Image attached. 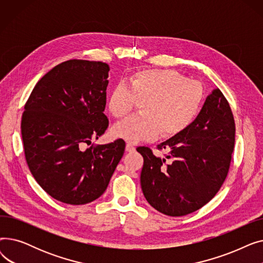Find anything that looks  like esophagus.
<instances>
[{"label": "esophagus", "instance_id": "obj_1", "mask_svg": "<svg viewBox=\"0 0 263 263\" xmlns=\"http://www.w3.org/2000/svg\"><path fill=\"white\" fill-rule=\"evenodd\" d=\"M134 149H135V147L132 143H127V145H126V150L127 151H133Z\"/></svg>", "mask_w": 263, "mask_h": 263}]
</instances>
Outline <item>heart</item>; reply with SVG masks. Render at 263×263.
Listing matches in <instances>:
<instances>
[{
    "instance_id": "1",
    "label": "heart",
    "mask_w": 263,
    "mask_h": 263,
    "mask_svg": "<svg viewBox=\"0 0 263 263\" xmlns=\"http://www.w3.org/2000/svg\"><path fill=\"white\" fill-rule=\"evenodd\" d=\"M142 114L116 123L113 134L129 143L153 140L159 134L173 137L189 129L198 117L204 89L197 80L186 79L171 69H145L118 82L108 96L107 107L114 117L128 115L143 101Z\"/></svg>"
}]
</instances>
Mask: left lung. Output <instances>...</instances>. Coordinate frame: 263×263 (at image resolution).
<instances>
[{
	"label": "left lung",
	"instance_id": "left-lung-1",
	"mask_svg": "<svg viewBox=\"0 0 263 263\" xmlns=\"http://www.w3.org/2000/svg\"><path fill=\"white\" fill-rule=\"evenodd\" d=\"M234 135L231 108L215 88L189 129L158 145L168 153L164 158L148 147L136 149L144 158L141 186L146 200L168 216H183L208 203L228 174Z\"/></svg>",
	"mask_w": 263,
	"mask_h": 263
}]
</instances>
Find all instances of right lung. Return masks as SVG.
I'll use <instances>...</instances> for the list:
<instances>
[{
	"instance_id": "add662e5",
	"label": "right lung",
	"mask_w": 263,
	"mask_h": 263,
	"mask_svg": "<svg viewBox=\"0 0 263 263\" xmlns=\"http://www.w3.org/2000/svg\"><path fill=\"white\" fill-rule=\"evenodd\" d=\"M109 67L102 62L70 60L41 78L21 120L26 163L37 183L64 203L99 198L123 156L126 143L89 147L107 126L104 115Z\"/></svg>"
}]
</instances>
